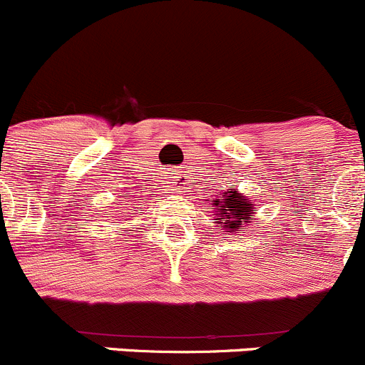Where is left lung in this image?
<instances>
[{"label":"left lung","instance_id":"obj_1","mask_svg":"<svg viewBox=\"0 0 365 365\" xmlns=\"http://www.w3.org/2000/svg\"><path fill=\"white\" fill-rule=\"evenodd\" d=\"M212 209H216L218 212V223L225 229V232H232L237 227H243L245 223H248L252 218V202L247 200V197H243L241 193H237L236 190L223 191V195L216 197L215 200H211Z\"/></svg>","mask_w":365,"mask_h":365}]
</instances>
